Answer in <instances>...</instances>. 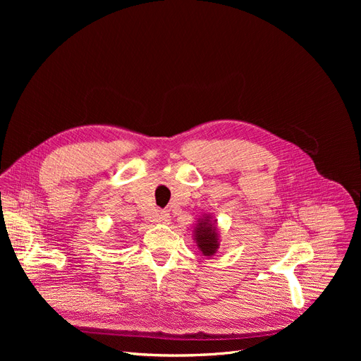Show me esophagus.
<instances>
[{
    "instance_id": "34e87169",
    "label": "esophagus",
    "mask_w": 361,
    "mask_h": 361,
    "mask_svg": "<svg viewBox=\"0 0 361 361\" xmlns=\"http://www.w3.org/2000/svg\"><path fill=\"white\" fill-rule=\"evenodd\" d=\"M158 219H159V222H162V224H169L171 216H169V214H168L166 211H159Z\"/></svg>"
}]
</instances>
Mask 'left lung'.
Listing matches in <instances>:
<instances>
[{
	"label": "left lung",
	"mask_w": 361,
	"mask_h": 361,
	"mask_svg": "<svg viewBox=\"0 0 361 361\" xmlns=\"http://www.w3.org/2000/svg\"><path fill=\"white\" fill-rule=\"evenodd\" d=\"M193 240L197 244L199 252L206 256L212 257L219 249V230L216 219L211 214H203L193 228Z\"/></svg>",
	"instance_id": "obj_1"
}]
</instances>
